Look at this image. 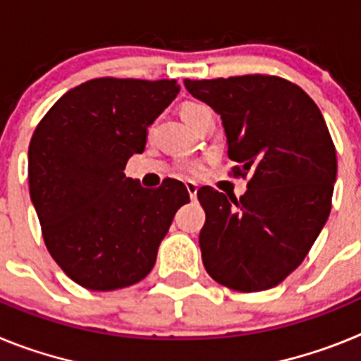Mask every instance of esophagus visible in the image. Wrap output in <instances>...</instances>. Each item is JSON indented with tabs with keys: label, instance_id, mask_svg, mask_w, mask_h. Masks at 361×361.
I'll return each instance as SVG.
<instances>
[{
	"label": "esophagus",
	"instance_id": "34e87169",
	"mask_svg": "<svg viewBox=\"0 0 361 361\" xmlns=\"http://www.w3.org/2000/svg\"><path fill=\"white\" fill-rule=\"evenodd\" d=\"M186 190H188V193H190V199L195 200L197 199V190H199V188H197V184L193 183V180H188Z\"/></svg>",
	"mask_w": 361,
	"mask_h": 361
}]
</instances>
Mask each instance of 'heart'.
Returning <instances> with one entry per match:
<instances>
[{"label":"heart","instance_id":"b5f03b06","mask_svg":"<svg viewBox=\"0 0 361 361\" xmlns=\"http://www.w3.org/2000/svg\"><path fill=\"white\" fill-rule=\"evenodd\" d=\"M202 108H206V106H204V104H199V103H186L183 106V111H180V114H183V117L186 119V117H190L191 114H195V111L202 110ZM186 168L188 170H195V166L193 164H188Z\"/></svg>","mask_w":361,"mask_h":361}]
</instances>
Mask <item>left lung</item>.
<instances>
[{
	"mask_svg": "<svg viewBox=\"0 0 361 361\" xmlns=\"http://www.w3.org/2000/svg\"><path fill=\"white\" fill-rule=\"evenodd\" d=\"M222 119L228 155L250 173L240 199L197 191L206 212L200 251L213 280L242 293L275 288L302 264L329 219L336 149L322 111L275 75L184 81Z\"/></svg>",
	"mask_w": 361,
	"mask_h": 361,
	"instance_id": "obj_1",
	"label": "left lung"
}]
</instances>
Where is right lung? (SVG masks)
Instances as JSON below:
<instances>
[{"label":"right lung","instance_id":"obj_1","mask_svg":"<svg viewBox=\"0 0 361 361\" xmlns=\"http://www.w3.org/2000/svg\"><path fill=\"white\" fill-rule=\"evenodd\" d=\"M178 90L173 79H92L66 92L32 135L28 186L44 244L82 288L114 291L145 279L190 202L175 178L152 191L124 175Z\"/></svg>","mask_w":361,"mask_h":361}]
</instances>
